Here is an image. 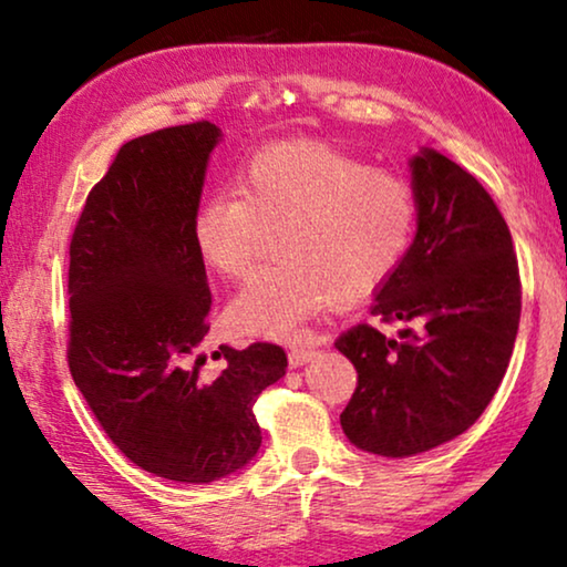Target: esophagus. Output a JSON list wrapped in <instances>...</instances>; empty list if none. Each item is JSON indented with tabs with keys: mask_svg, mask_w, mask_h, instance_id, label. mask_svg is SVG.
<instances>
[{
	"mask_svg": "<svg viewBox=\"0 0 567 567\" xmlns=\"http://www.w3.org/2000/svg\"><path fill=\"white\" fill-rule=\"evenodd\" d=\"M317 355L315 348H301V346H293L289 351V367H305V363H309Z\"/></svg>",
	"mask_w": 567,
	"mask_h": 567,
	"instance_id": "1",
	"label": "esophagus"
}]
</instances>
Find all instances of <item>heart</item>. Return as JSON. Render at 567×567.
I'll use <instances>...</instances> for the list:
<instances>
[{"instance_id":"1","label":"heart","mask_w":567,"mask_h":567,"mask_svg":"<svg viewBox=\"0 0 567 567\" xmlns=\"http://www.w3.org/2000/svg\"><path fill=\"white\" fill-rule=\"evenodd\" d=\"M235 193H214L193 212L198 258L224 278H245L278 237L276 268L231 299V330L293 338L332 301H353L390 281L417 227L405 177L374 169L324 144H284L252 154Z\"/></svg>"}]
</instances>
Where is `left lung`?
I'll list each match as a JSON object with an SVG mask.
<instances>
[{
	"label": "left lung",
	"instance_id": "8db88e82",
	"mask_svg": "<svg viewBox=\"0 0 567 567\" xmlns=\"http://www.w3.org/2000/svg\"><path fill=\"white\" fill-rule=\"evenodd\" d=\"M410 169L417 231L371 315L421 330L394 340L363 322L336 340L359 374L340 425L379 456L429 452L467 431L506 374L522 317L514 243L491 193L433 150Z\"/></svg>",
	"mask_w": 567,
	"mask_h": 567
}]
</instances>
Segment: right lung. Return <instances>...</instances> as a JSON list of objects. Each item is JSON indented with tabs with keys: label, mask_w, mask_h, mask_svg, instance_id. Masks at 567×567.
<instances>
[{
	"label": "right lung",
	"mask_w": 567,
	"mask_h": 567,
	"mask_svg": "<svg viewBox=\"0 0 567 567\" xmlns=\"http://www.w3.org/2000/svg\"><path fill=\"white\" fill-rule=\"evenodd\" d=\"M219 138L208 121L131 138L90 190L69 245L74 384L136 467L190 485L258 454L252 405L289 367L281 346H219L221 374L200 377L212 291L190 221Z\"/></svg>",
	"instance_id": "obj_1"
}]
</instances>
